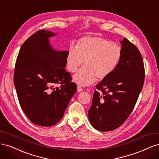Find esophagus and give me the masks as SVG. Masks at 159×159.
<instances>
[{"instance_id":"esophagus-1","label":"esophagus","mask_w":159,"mask_h":159,"mask_svg":"<svg viewBox=\"0 0 159 159\" xmlns=\"http://www.w3.org/2000/svg\"><path fill=\"white\" fill-rule=\"evenodd\" d=\"M84 90V89L81 87L80 85H78V92H81V91H82Z\"/></svg>"}]
</instances>
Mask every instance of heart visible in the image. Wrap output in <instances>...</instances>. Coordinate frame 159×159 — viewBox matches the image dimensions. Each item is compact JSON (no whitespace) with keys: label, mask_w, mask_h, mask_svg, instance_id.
I'll return each instance as SVG.
<instances>
[{"label":"heart","mask_w":159,"mask_h":159,"mask_svg":"<svg viewBox=\"0 0 159 159\" xmlns=\"http://www.w3.org/2000/svg\"><path fill=\"white\" fill-rule=\"evenodd\" d=\"M122 56L121 48L117 43L100 36L80 38L77 48L71 45L66 56L67 69L71 73L78 71L74 80L80 85L93 84L97 78L106 79L117 68Z\"/></svg>","instance_id":"heart-1"}]
</instances>
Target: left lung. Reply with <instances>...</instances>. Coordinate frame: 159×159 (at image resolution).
Returning <instances> with one entry per match:
<instances>
[{
  "instance_id": "obj_1",
  "label": "left lung",
  "mask_w": 159,
  "mask_h": 159,
  "mask_svg": "<svg viewBox=\"0 0 159 159\" xmlns=\"http://www.w3.org/2000/svg\"><path fill=\"white\" fill-rule=\"evenodd\" d=\"M119 64L106 79L96 85L88 117L100 131H111L126 121L134 107L145 81L141 52L127 38L121 41Z\"/></svg>"
}]
</instances>
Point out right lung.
<instances>
[{"label":"right lung","mask_w":159,"mask_h":159,"mask_svg":"<svg viewBox=\"0 0 159 159\" xmlns=\"http://www.w3.org/2000/svg\"><path fill=\"white\" fill-rule=\"evenodd\" d=\"M54 35L42 29L28 38L18 52L14 71L23 111L33 123L43 127L60 121L77 91L65 70L68 51L57 52L50 46L48 38Z\"/></svg>","instance_id":"obj_1"}]
</instances>
